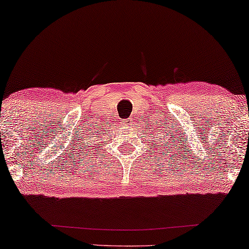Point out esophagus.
<instances>
[{"mask_svg":"<svg viewBox=\"0 0 249 249\" xmlns=\"http://www.w3.org/2000/svg\"><path fill=\"white\" fill-rule=\"evenodd\" d=\"M122 124H123L124 128H131L133 126V118H126Z\"/></svg>","mask_w":249,"mask_h":249,"instance_id":"esophagus-1","label":"esophagus"}]
</instances>
